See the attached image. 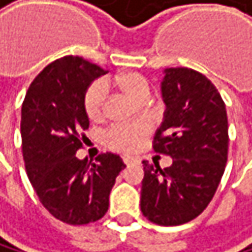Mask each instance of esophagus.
<instances>
[{"mask_svg": "<svg viewBox=\"0 0 252 252\" xmlns=\"http://www.w3.org/2000/svg\"><path fill=\"white\" fill-rule=\"evenodd\" d=\"M133 160H134V158H133V157H130V156H125V157H124V163H125V164H130Z\"/></svg>", "mask_w": 252, "mask_h": 252, "instance_id": "1", "label": "esophagus"}]
</instances>
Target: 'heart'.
Instances as JSON below:
<instances>
[{"label": "heart", "mask_w": 252, "mask_h": 252, "mask_svg": "<svg viewBox=\"0 0 252 252\" xmlns=\"http://www.w3.org/2000/svg\"><path fill=\"white\" fill-rule=\"evenodd\" d=\"M105 84L116 86L125 95H128L131 99L139 102H143L150 95V84L147 78L137 72H124L112 80H107ZM105 98H107V92H105V86L102 81H95L86 89L83 96V107L84 113L88 115L91 121H99L102 118ZM148 133V125L142 122L116 125V127H112L107 131L105 140H107L109 147L113 150L131 153L143 143Z\"/></svg>", "instance_id": "1"}]
</instances>
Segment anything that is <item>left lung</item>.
<instances>
[{
	"instance_id": "left-lung-1",
	"label": "left lung",
	"mask_w": 252,
	"mask_h": 252,
	"mask_svg": "<svg viewBox=\"0 0 252 252\" xmlns=\"http://www.w3.org/2000/svg\"><path fill=\"white\" fill-rule=\"evenodd\" d=\"M166 105L153 148L172 157L169 168L143 160L140 210L158 225H181L204 212L224 175L228 156L225 104L213 83L189 67H168Z\"/></svg>"
}]
</instances>
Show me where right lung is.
I'll return each mask as SVG.
<instances>
[{"instance_id": "1", "label": "right lung", "mask_w": 252, "mask_h": 252, "mask_svg": "<svg viewBox=\"0 0 252 252\" xmlns=\"http://www.w3.org/2000/svg\"><path fill=\"white\" fill-rule=\"evenodd\" d=\"M107 74L78 56H66L48 64L28 88L21 112L22 154L42 206L71 225L101 219L109 210V195L122 158L102 153L95 163L80 160L89 128L83 96L91 83Z\"/></svg>"}]
</instances>
